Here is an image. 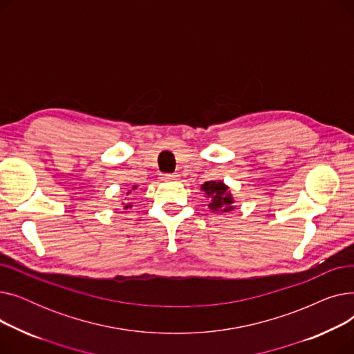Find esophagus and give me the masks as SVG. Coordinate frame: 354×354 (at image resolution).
<instances>
[{"mask_svg": "<svg viewBox=\"0 0 354 354\" xmlns=\"http://www.w3.org/2000/svg\"><path fill=\"white\" fill-rule=\"evenodd\" d=\"M176 176H178L176 174H165V175L162 176V179H163V180H175Z\"/></svg>", "mask_w": 354, "mask_h": 354, "instance_id": "34e87169", "label": "esophagus"}]
</instances>
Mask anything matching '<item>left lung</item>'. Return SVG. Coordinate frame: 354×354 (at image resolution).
<instances>
[{"label":"left lung","mask_w":354,"mask_h":354,"mask_svg":"<svg viewBox=\"0 0 354 354\" xmlns=\"http://www.w3.org/2000/svg\"><path fill=\"white\" fill-rule=\"evenodd\" d=\"M201 189L205 192L209 198H211V203H209V209L212 211H222L227 212L232 209V196L228 192V187H225L222 182H215V180H209L205 182L201 187Z\"/></svg>","instance_id":"8db88e82"}]
</instances>
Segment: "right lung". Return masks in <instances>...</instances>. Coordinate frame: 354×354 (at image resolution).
I'll return each mask as SVG.
<instances>
[{
  "label": "right lung",
  "instance_id": "1",
  "mask_svg": "<svg viewBox=\"0 0 354 354\" xmlns=\"http://www.w3.org/2000/svg\"><path fill=\"white\" fill-rule=\"evenodd\" d=\"M135 188H136V187H135ZM135 188H133V189H135Z\"/></svg>",
  "mask_w": 354,
  "mask_h": 354
}]
</instances>
